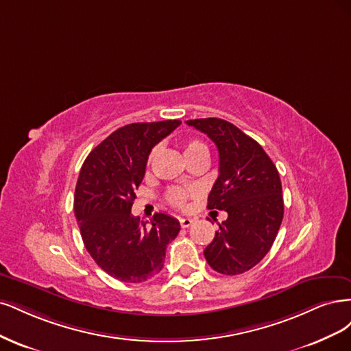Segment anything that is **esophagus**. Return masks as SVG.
<instances>
[{
  "label": "esophagus",
  "instance_id": "34e87169",
  "mask_svg": "<svg viewBox=\"0 0 351 351\" xmlns=\"http://www.w3.org/2000/svg\"><path fill=\"white\" fill-rule=\"evenodd\" d=\"M179 223H180V226H182V228L185 229V228H189V226L194 223V220L192 219H189V217H182V219H179Z\"/></svg>",
  "mask_w": 351,
  "mask_h": 351
}]
</instances>
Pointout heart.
<instances>
[{
    "mask_svg": "<svg viewBox=\"0 0 351 351\" xmlns=\"http://www.w3.org/2000/svg\"><path fill=\"white\" fill-rule=\"evenodd\" d=\"M198 152H208L207 145L204 143H201L198 140H189L185 143V156H191V154H195ZM154 153H152L150 156V160L153 157ZM191 192L186 191V189H182V188H172L171 191H169L167 194V201L169 204L176 207V208H182L185 206V202L188 199Z\"/></svg>",
    "mask_w": 351,
    "mask_h": 351,
    "instance_id": "heart-1",
    "label": "heart"
}]
</instances>
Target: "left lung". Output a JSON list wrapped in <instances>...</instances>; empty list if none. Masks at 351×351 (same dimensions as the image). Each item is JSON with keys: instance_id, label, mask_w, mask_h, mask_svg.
<instances>
[{"instance_id": "1", "label": "left lung", "mask_w": 351, "mask_h": 351, "mask_svg": "<svg viewBox=\"0 0 351 351\" xmlns=\"http://www.w3.org/2000/svg\"><path fill=\"white\" fill-rule=\"evenodd\" d=\"M186 123L217 145L219 178L207 207L228 213L204 256L220 274H242L267 255L278 233L285 214L278 171L263 147L233 123L220 118Z\"/></svg>"}]
</instances>
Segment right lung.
<instances>
[{
  "instance_id": "obj_1",
  "label": "right lung",
  "mask_w": 351,
  "mask_h": 351,
  "mask_svg": "<svg viewBox=\"0 0 351 351\" xmlns=\"http://www.w3.org/2000/svg\"><path fill=\"white\" fill-rule=\"evenodd\" d=\"M180 121L137 122L112 132L87 156L74 194V213L87 252L117 280L143 282L163 268L166 246L180 230L172 216L156 213L150 228L131 214L153 147Z\"/></svg>"
}]
</instances>
